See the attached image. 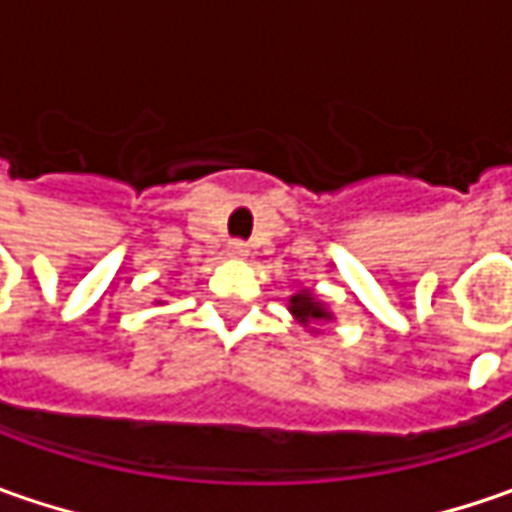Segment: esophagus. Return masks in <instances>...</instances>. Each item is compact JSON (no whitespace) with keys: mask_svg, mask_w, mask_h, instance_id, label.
<instances>
[{"mask_svg":"<svg viewBox=\"0 0 512 512\" xmlns=\"http://www.w3.org/2000/svg\"><path fill=\"white\" fill-rule=\"evenodd\" d=\"M227 256L242 259V256H247V245L242 239H230V242H227Z\"/></svg>","mask_w":512,"mask_h":512,"instance_id":"esophagus-1","label":"esophagus"}]
</instances>
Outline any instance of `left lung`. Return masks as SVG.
I'll use <instances>...</instances> for the list:
<instances>
[{
	"label": "left lung",
	"instance_id": "obj_1",
	"mask_svg": "<svg viewBox=\"0 0 512 512\" xmlns=\"http://www.w3.org/2000/svg\"><path fill=\"white\" fill-rule=\"evenodd\" d=\"M290 310L302 319V322H310V319H330V313H327L325 307L319 305L310 293H296L293 299H290Z\"/></svg>",
	"mask_w": 512,
	"mask_h": 512
}]
</instances>
